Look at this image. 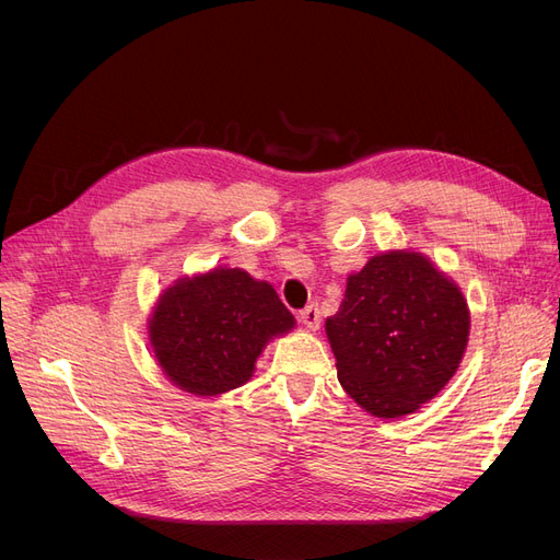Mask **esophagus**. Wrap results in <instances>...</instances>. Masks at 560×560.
Returning a JSON list of instances; mask_svg holds the SVG:
<instances>
[{
	"label": "esophagus",
	"instance_id": "34e87169",
	"mask_svg": "<svg viewBox=\"0 0 560 560\" xmlns=\"http://www.w3.org/2000/svg\"><path fill=\"white\" fill-rule=\"evenodd\" d=\"M299 319H301V325L311 329V331L319 329V308L317 306H306L299 313Z\"/></svg>",
	"mask_w": 560,
	"mask_h": 560
}]
</instances>
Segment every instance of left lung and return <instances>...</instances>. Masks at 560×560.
Wrapping results in <instances>:
<instances>
[{
	"label": "left lung",
	"mask_w": 560,
	"mask_h": 560,
	"mask_svg": "<svg viewBox=\"0 0 560 560\" xmlns=\"http://www.w3.org/2000/svg\"><path fill=\"white\" fill-rule=\"evenodd\" d=\"M325 329L346 393L371 416L401 418L436 397L460 366L469 308L425 254L393 249L348 278Z\"/></svg>",
	"instance_id": "obj_1"
}]
</instances>
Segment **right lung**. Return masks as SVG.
Listing matches in <instances>:
<instances>
[{"instance_id": "right-lung-1", "label": "right lung", "mask_w": 560, "mask_h": 560, "mask_svg": "<svg viewBox=\"0 0 560 560\" xmlns=\"http://www.w3.org/2000/svg\"><path fill=\"white\" fill-rule=\"evenodd\" d=\"M294 329L276 290L243 268H212L161 294L149 341L163 374L198 397L241 387L273 336Z\"/></svg>"}]
</instances>
